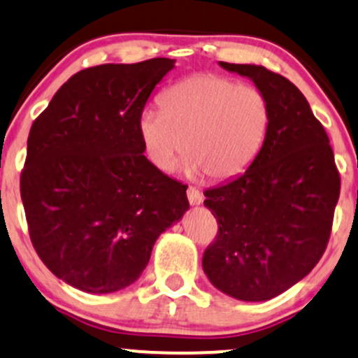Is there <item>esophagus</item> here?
<instances>
[{"label":"esophagus","mask_w":358,"mask_h":358,"mask_svg":"<svg viewBox=\"0 0 358 358\" xmlns=\"http://www.w3.org/2000/svg\"><path fill=\"white\" fill-rule=\"evenodd\" d=\"M187 199L191 206H199L201 203H203V194H201L196 187L189 186L187 187Z\"/></svg>","instance_id":"34e87169"}]
</instances>
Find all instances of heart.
I'll list each match as a JSON object with an SVG mask.
<instances>
[{
    "label": "heart",
    "mask_w": 358,
    "mask_h": 358,
    "mask_svg": "<svg viewBox=\"0 0 358 358\" xmlns=\"http://www.w3.org/2000/svg\"><path fill=\"white\" fill-rule=\"evenodd\" d=\"M271 124V107L259 88L216 73L182 78L162 95V108H145L138 134L149 161L169 172L184 152L191 178L204 172L228 180L251 167Z\"/></svg>",
    "instance_id": "b5f03b06"
}]
</instances>
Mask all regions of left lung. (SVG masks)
<instances>
[{
	"mask_svg": "<svg viewBox=\"0 0 358 358\" xmlns=\"http://www.w3.org/2000/svg\"><path fill=\"white\" fill-rule=\"evenodd\" d=\"M266 95L271 124L258 159L208 189L216 241L203 256L213 287L241 301H266L303 280L329 243L340 176L323 125L288 78L262 65L220 62Z\"/></svg>",
	"mask_w": 358,
	"mask_h": 358,
	"instance_id": "8db88e82",
	"label": "left lung"
}]
</instances>
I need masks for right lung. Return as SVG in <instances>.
Listing matches in <instances>:
<instances>
[{
	"label": "right lung",
	"instance_id": "1",
	"mask_svg": "<svg viewBox=\"0 0 358 358\" xmlns=\"http://www.w3.org/2000/svg\"><path fill=\"white\" fill-rule=\"evenodd\" d=\"M174 62L78 71L33 122L21 201L38 256L70 287L105 295L132 285L157 238L189 209L187 186L145 157L138 134Z\"/></svg>",
	"mask_w": 358,
	"mask_h": 358
}]
</instances>
